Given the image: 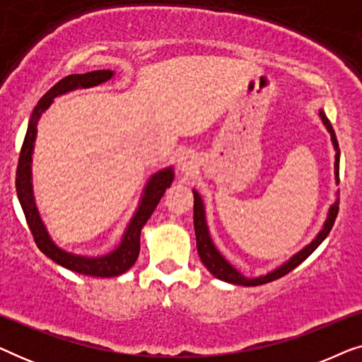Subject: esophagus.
<instances>
[{"label":"esophagus","mask_w":362,"mask_h":362,"mask_svg":"<svg viewBox=\"0 0 362 362\" xmlns=\"http://www.w3.org/2000/svg\"><path fill=\"white\" fill-rule=\"evenodd\" d=\"M177 165H180V170L182 173H191V170L196 165V158H194V155H191V153H186V155H182L180 158Z\"/></svg>","instance_id":"34e87169"}]
</instances>
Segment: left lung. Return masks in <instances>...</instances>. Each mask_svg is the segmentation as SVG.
Segmentation results:
<instances>
[{
  "instance_id": "left-lung-1",
  "label": "left lung",
  "mask_w": 362,
  "mask_h": 362,
  "mask_svg": "<svg viewBox=\"0 0 362 362\" xmlns=\"http://www.w3.org/2000/svg\"><path fill=\"white\" fill-rule=\"evenodd\" d=\"M320 118L323 122V125L326 127V130L331 135V141H333L334 146V177H336V185H339V146H338V140H336L334 130L331 127V123L328 120V117L325 115L323 110H320ZM192 194H194V230H196V245H197V254L201 257V262L204 264L207 270L211 272L216 279L224 280L227 284H234V285H244V286H257V285H264L269 284V281H274L280 276H284L298 267L301 262L313 254V252L318 249V245L323 242L326 237H328L331 227L334 224L336 216H338V209H339V199L334 201V204H331L329 211H328V217H326L323 229L318 232V235L315 237L313 240L310 242L305 249H301L300 252L291 257L290 260H286L284 265H280L279 269L269 272L267 275L262 276H255V279H247L240 274L235 267H232L229 262H227L224 257L221 255V252L216 249L214 242H212L211 235H209V229H207V222H206V211H204V202H202L199 192L196 189H192Z\"/></svg>"
}]
</instances>
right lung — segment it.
<instances>
[{"label":"right lung","mask_w":362,"mask_h":362,"mask_svg":"<svg viewBox=\"0 0 362 362\" xmlns=\"http://www.w3.org/2000/svg\"><path fill=\"white\" fill-rule=\"evenodd\" d=\"M113 71H93L87 74H72V76L64 77L62 81H59L51 90L44 93L41 100L37 102V105L34 107L33 115L29 118V125L26 136H24L21 153H19V161H18V170H16V191H18V199L21 202L23 212L26 216L28 226L33 232L34 240L39 250L44 255H47L49 259H52L56 264L66 267V269L77 272L82 275H90V276H117L125 274L130 267L135 264L140 254V235L143 226L146 224V221L150 219L153 211L156 209L158 202L165 194L166 187L171 186L173 180H175V171L173 168H165L155 173L150 180H148L145 191H143L140 206L135 214H133L130 224H128L125 234L122 237V242L118 244L115 250H112L110 254L102 255V257H83L76 255L71 252H66L61 247L54 244V240L49 235V232L44 226V222L39 216V211L36 207V201H34L33 194V171H31V163H33V151H34V141H36L37 135V122L44 112L51 107L54 98L64 93L77 90V88H90L97 87L100 83L110 81L113 77Z\"/></svg>","instance_id":"1"}]
</instances>
